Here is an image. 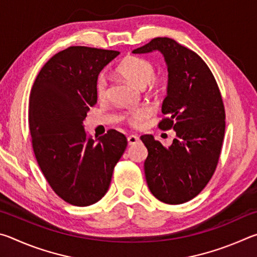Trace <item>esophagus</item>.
<instances>
[{"label": "esophagus", "instance_id": "obj_1", "mask_svg": "<svg viewBox=\"0 0 257 257\" xmlns=\"http://www.w3.org/2000/svg\"><path fill=\"white\" fill-rule=\"evenodd\" d=\"M128 144L129 145H135L136 143L139 142V137L136 136V135H130V136H128Z\"/></svg>", "mask_w": 257, "mask_h": 257}]
</instances>
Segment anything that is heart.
Instances as JSON below:
<instances>
[{
    "mask_svg": "<svg viewBox=\"0 0 257 257\" xmlns=\"http://www.w3.org/2000/svg\"><path fill=\"white\" fill-rule=\"evenodd\" d=\"M116 71L138 88H145L147 85L152 87L156 86V69L154 63L147 59L135 55L127 56L116 68ZM95 89H96L98 99L101 101L108 97L110 90H108V80L105 75L103 73L98 75L95 82ZM150 114L151 111L147 107H138L124 112L121 118L132 127H138L143 121L149 118Z\"/></svg>",
    "mask_w": 257,
    "mask_h": 257,
    "instance_id": "b5f03b06",
    "label": "heart"
}]
</instances>
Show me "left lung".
Segmentation results:
<instances>
[{
	"label": "left lung",
	"instance_id": "8db88e82",
	"mask_svg": "<svg viewBox=\"0 0 257 257\" xmlns=\"http://www.w3.org/2000/svg\"><path fill=\"white\" fill-rule=\"evenodd\" d=\"M158 50L168 66L167 116L159 128L173 129L176 138L164 147L152 135H143L149 155L144 162L147 186L159 201L178 205L205 188L219 162L225 112L219 86L210 68L194 51L169 37H156L134 53Z\"/></svg>",
	"mask_w": 257,
	"mask_h": 257
}]
</instances>
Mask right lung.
<instances>
[{
    "label": "right lung",
    "mask_w": 257,
    "mask_h": 257,
    "mask_svg": "<svg viewBox=\"0 0 257 257\" xmlns=\"http://www.w3.org/2000/svg\"><path fill=\"white\" fill-rule=\"evenodd\" d=\"M118 54L68 47L44 64L30 92L28 122L35 158L51 188L71 205L89 206L106 194L128 144L114 129L95 143L82 124L97 102L98 73Z\"/></svg>",
    "instance_id": "1"
}]
</instances>
